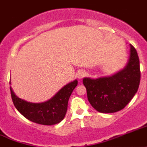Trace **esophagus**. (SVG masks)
I'll return each mask as SVG.
<instances>
[{
	"instance_id": "esophagus-1",
	"label": "esophagus",
	"mask_w": 147,
	"mask_h": 147,
	"mask_svg": "<svg viewBox=\"0 0 147 147\" xmlns=\"http://www.w3.org/2000/svg\"><path fill=\"white\" fill-rule=\"evenodd\" d=\"M85 76V72L84 71H78L76 73V77L78 79H81Z\"/></svg>"
}]
</instances>
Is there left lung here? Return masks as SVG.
<instances>
[{
    "instance_id": "left-lung-1",
    "label": "left lung",
    "mask_w": 147,
    "mask_h": 147,
    "mask_svg": "<svg viewBox=\"0 0 147 147\" xmlns=\"http://www.w3.org/2000/svg\"><path fill=\"white\" fill-rule=\"evenodd\" d=\"M129 46V59L123 69L109 76L83 79L88 101L98 112L123 109L137 92L141 77L139 59L134 47Z\"/></svg>"
}]
</instances>
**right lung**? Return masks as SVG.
Listing matches in <instances>:
<instances>
[{"label": "right lung", "instance_id": "1", "mask_svg": "<svg viewBox=\"0 0 147 147\" xmlns=\"http://www.w3.org/2000/svg\"><path fill=\"white\" fill-rule=\"evenodd\" d=\"M10 84L11 81H10ZM78 84L76 79L61 88L51 98L42 103H32L20 98L10 86L13 102L16 109L33 122L42 125H54L64 119L68 101Z\"/></svg>", "mask_w": 147, "mask_h": 147}]
</instances>
